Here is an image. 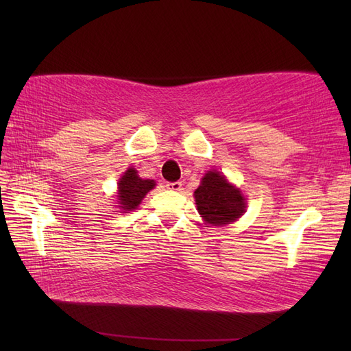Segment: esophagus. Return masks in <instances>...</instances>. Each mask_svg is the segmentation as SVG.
Instances as JSON below:
<instances>
[{
	"label": "esophagus",
	"instance_id": "esophagus-1",
	"mask_svg": "<svg viewBox=\"0 0 351 351\" xmlns=\"http://www.w3.org/2000/svg\"><path fill=\"white\" fill-rule=\"evenodd\" d=\"M167 189H169V190H174V192H180V190H182V182L167 183Z\"/></svg>",
	"mask_w": 351,
	"mask_h": 351
}]
</instances>
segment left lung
<instances>
[{
  "label": "left lung",
  "mask_w": 351,
  "mask_h": 351,
  "mask_svg": "<svg viewBox=\"0 0 351 351\" xmlns=\"http://www.w3.org/2000/svg\"><path fill=\"white\" fill-rule=\"evenodd\" d=\"M195 199L202 218L214 226L230 224L244 212V197L240 190L217 171H209L202 178Z\"/></svg>",
  "instance_id": "obj_1"
}]
</instances>
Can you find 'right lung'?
<instances>
[{
    "label": "right lung",
    "instance_id": "obj_1",
    "mask_svg": "<svg viewBox=\"0 0 351 351\" xmlns=\"http://www.w3.org/2000/svg\"><path fill=\"white\" fill-rule=\"evenodd\" d=\"M155 187L154 180H143L137 176L134 168H129L120 178L119 183V202L120 208L132 210L139 206L146 193Z\"/></svg>",
    "mask_w": 351,
    "mask_h": 351
}]
</instances>
